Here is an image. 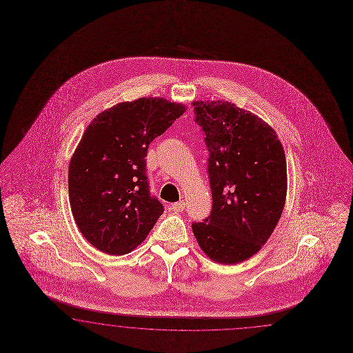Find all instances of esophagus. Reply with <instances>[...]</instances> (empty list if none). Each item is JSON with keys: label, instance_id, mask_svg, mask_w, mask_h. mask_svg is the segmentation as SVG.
Instances as JSON below:
<instances>
[{"label": "esophagus", "instance_id": "1", "mask_svg": "<svg viewBox=\"0 0 353 353\" xmlns=\"http://www.w3.org/2000/svg\"><path fill=\"white\" fill-rule=\"evenodd\" d=\"M185 201H177V203H173L171 205V210H174V212H182V210H185Z\"/></svg>", "mask_w": 353, "mask_h": 353}]
</instances>
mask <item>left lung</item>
I'll list each match as a JSON object with an SVG mask.
<instances>
[{
  "label": "left lung",
  "mask_w": 353,
  "mask_h": 353,
  "mask_svg": "<svg viewBox=\"0 0 353 353\" xmlns=\"http://www.w3.org/2000/svg\"><path fill=\"white\" fill-rule=\"evenodd\" d=\"M208 149L212 210L191 228L203 252L234 265L257 253L281 217L286 161L277 134L228 101L192 103Z\"/></svg>",
  "instance_id": "left-lung-1"
}]
</instances>
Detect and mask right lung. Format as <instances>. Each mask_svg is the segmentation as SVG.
<instances>
[{"mask_svg":"<svg viewBox=\"0 0 353 353\" xmlns=\"http://www.w3.org/2000/svg\"><path fill=\"white\" fill-rule=\"evenodd\" d=\"M185 106L143 97L105 110L91 122L69 164L73 217L96 249L119 256L141 244L163 213L150 194L146 155L152 140Z\"/></svg>","mask_w":353,"mask_h":353,"instance_id":"1","label":"right lung"}]
</instances>
